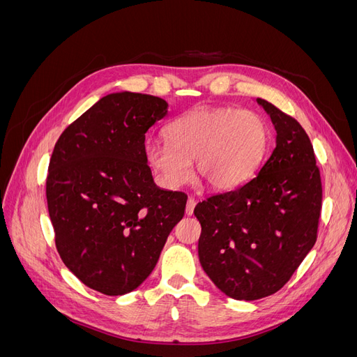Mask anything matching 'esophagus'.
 <instances>
[{"label": "esophagus", "instance_id": "esophagus-1", "mask_svg": "<svg viewBox=\"0 0 357 357\" xmlns=\"http://www.w3.org/2000/svg\"><path fill=\"white\" fill-rule=\"evenodd\" d=\"M195 205H197L195 198L189 197V198H188V204H186V214H188V215H192V214H193V210H195Z\"/></svg>", "mask_w": 357, "mask_h": 357}]
</instances>
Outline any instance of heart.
Masks as SVG:
<instances>
[{"label": "heart", "mask_w": 357, "mask_h": 357, "mask_svg": "<svg viewBox=\"0 0 357 357\" xmlns=\"http://www.w3.org/2000/svg\"><path fill=\"white\" fill-rule=\"evenodd\" d=\"M167 142H153L147 159L168 188H177L195 176L214 190L241 186L261 165L269 144L264 119L232 107H198L177 117L167 128Z\"/></svg>", "instance_id": "obj_1"}]
</instances>
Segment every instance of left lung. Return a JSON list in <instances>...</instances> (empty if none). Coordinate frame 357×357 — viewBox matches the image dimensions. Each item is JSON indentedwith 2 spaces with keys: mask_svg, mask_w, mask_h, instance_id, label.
Instances as JSON below:
<instances>
[{
  "mask_svg": "<svg viewBox=\"0 0 357 357\" xmlns=\"http://www.w3.org/2000/svg\"><path fill=\"white\" fill-rule=\"evenodd\" d=\"M277 131L257 176L199 202L198 255L225 295L255 301L282 289L316 244L321 177L314 149L295 117L257 98Z\"/></svg>",
  "mask_w": 357,
  "mask_h": 357,
  "instance_id": "1",
  "label": "left lung"
}]
</instances>
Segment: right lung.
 Wrapping results in <instances>:
<instances>
[{"instance_id": "1", "label": "right lung", "mask_w": 357, "mask_h": 357, "mask_svg": "<svg viewBox=\"0 0 357 357\" xmlns=\"http://www.w3.org/2000/svg\"><path fill=\"white\" fill-rule=\"evenodd\" d=\"M167 109L153 95H107L53 149L46 197L58 253L104 295L142 284L185 214L186 193L159 189L147 165L146 132Z\"/></svg>"}]
</instances>
